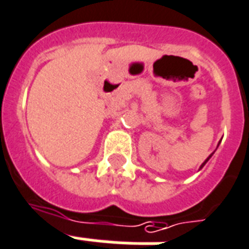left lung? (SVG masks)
Returning a JSON list of instances; mask_svg holds the SVG:
<instances>
[{
  "mask_svg": "<svg viewBox=\"0 0 249 249\" xmlns=\"http://www.w3.org/2000/svg\"><path fill=\"white\" fill-rule=\"evenodd\" d=\"M210 157H212V155H210ZM210 157H209V158H208V159H206V160H205V162H204V163H202V164H201V168H202V167H204V166H205V163L208 162L209 159H210Z\"/></svg>",
  "mask_w": 249,
  "mask_h": 249,
  "instance_id": "8db88e82",
  "label": "left lung"
}]
</instances>
